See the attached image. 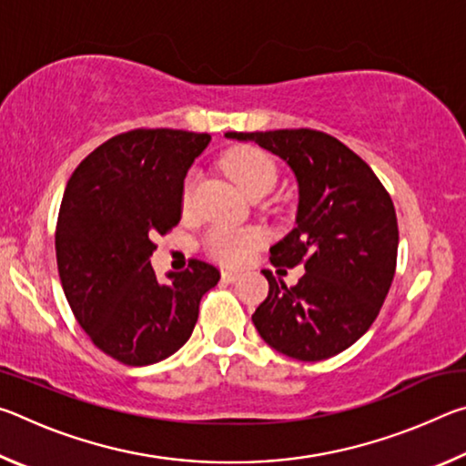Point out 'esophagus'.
<instances>
[{
	"instance_id": "1",
	"label": "esophagus",
	"mask_w": 466,
	"mask_h": 466,
	"mask_svg": "<svg viewBox=\"0 0 466 466\" xmlns=\"http://www.w3.org/2000/svg\"><path fill=\"white\" fill-rule=\"evenodd\" d=\"M240 278V273L238 271H222V279L224 281H228V283H232V281H236V279H238Z\"/></svg>"
}]
</instances>
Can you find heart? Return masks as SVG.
I'll list each match as a JSON object with an SVG mask.
<instances>
[{"instance_id": "obj_1", "label": "heart", "mask_w": 466, "mask_h": 466, "mask_svg": "<svg viewBox=\"0 0 466 466\" xmlns=\"http://www.w3.org/2000/svg\"><path fill=\"white\" fill-rule=\"evenodd\" d=\"M224 167L236 178L244 193L258 195L269 193L275 180H278V168L267 154L258 149H234L226 154ZM195 201V177H188L183 185V208L191 209ZM265 234L258 228H238L230 224H216L209 228L205 236V247L216 261L224 265H242L247 263L252 252L261 247Z\"/></svg>"}]
</instances>
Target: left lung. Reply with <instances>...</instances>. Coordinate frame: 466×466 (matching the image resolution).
<instances>
[{"label":"left lung","mask_w":466,"mask_h":466,"mask_svg":"<svg viewBox=\"0 0 466 466\" xmlns=\"http://www.w3.org/2000/svg\"><path fill=\"white\" fill-rule=\"evenodd\" d=\"M279 156L298 180L296 228L271 247L275 267L304 265L288 288L263 271L269 294L252 314L267 345L299 361L333 358L372 327L397 267L399 226L372 168L314 129L236 133Z\"/></svg>","instance_id":"8db88e82"}]
</instances>
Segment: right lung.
Wrapping results in <instances>:
<instances>
[{"instance_id":"obj_1","label":"right lung","mask_w":466,"mask_h":466,"mask_svg":"<svg viewBox=\"0 0 466 466\" xmlns=\"http://www.w3.org/2000/svg\"><path fill=\"white\" fill-rule=\"evenodd\" d=\"M208 133L133 129L110 137L69 178L55 250L63 291L92 343L127 366L167 360L191 337L205 291L219 281L214 265L157 281L152 238L183 214V185Z\"/></svg>"}]
</instances>
